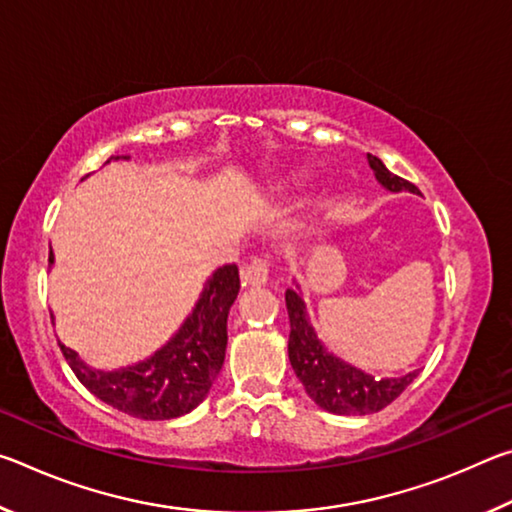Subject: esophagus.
<instances>
[{
	"mask_svg": "<svg viewBox=\"0 0 512 512\" xmlns=\"http://www.w3.org/2000/svg\"><path fill=\"white\" fill-rule=\"evenodd\" d=\"M268 280V262L262 257L250 259L248 264L241 266V282L244 287H262Z\"/></svg>",
	"mask_w": 512,
	"mask_h": 512,
	"instance_id": "1",
	"label": "esophagus"
}]
</instances>
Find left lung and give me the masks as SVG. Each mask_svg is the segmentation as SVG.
Segmentation results:
<instances>
[{
    "label": "left lung",
    "mask_w": 512,
    "mask_h": 512,
    "mask_svg": "<svg viewBox=\"0 0 512 512\" xmlns=\"http://www.w3.org/2000/svg\"><path fill=\"white\" fill-rule=\"evenodd\" d=\"M368 164L375 173L377 183L388 192L400 194L411 192L420 194L418 187L409 180L395 176L386 169V164L375 155L368 153ZM291 320L289 334V361L296 377L302 381L307 395L320 409L336 415H368L377 413L400 397L406 386L418 377V370L406 372L402 377H384L377 379L363 372L352 363L336 357L325 343L318 339L314 325L309 320V311L302 300L300 284L296 289H287L284 293Z\"/></svg>",
    "instance_id": "obj_1"
}]
</instances>
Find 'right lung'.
Returning <instances> with one entry per match:
<instances>
[{
  "label": "right lung",
  "mask_w": 512,
  "mask_h": 512,
  "mask_svg": "<svg viewBox=\"0 0 512 512\" xmlns=\"http://www.w3.org/2000/svg\"><path fill=\"white\" fill-rule=\"evenodd\" d=\"M121 158L128 160V155ZM110 160H119V155ZM49 264H54V253H49ZM237 293V264L216 268L178 332L149 359L133 366L97 370L79 352L58 345L81 384L112 409L142 420L180 418L205 400L219 375L228 345V314Z\"/></svg>",
  "instance_id": "right-lung-1"
}]
</instances>
